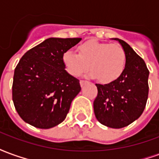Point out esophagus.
Listing matches in <instances>:
<instances>
[{"mask_svg":"<svg viewBox=\"0 0 159 159\" xmlns=\"http://www.w3.org/2000/svg\"><path fill=\"white\" fill-rule=\"evenodd\" d=\"M88 83V81H85V80H81L80 81V84H81V86L83 87L84 84H86V83Z\"/></svg>","mask_w":159,"mask_h":159,"instance_id":"1","label":"esophagus"}]
</instances>
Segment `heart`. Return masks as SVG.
<instances>
[{
  "label": "heart",
  "mask_w": 159,
  "mask_h": 159,
  "mask_svg": "<svg viewBox=\"0 0 159 159\" xmlns=\"http://www.w3.org/2000/svg\"><path fill=\"white\" fill-rule=\"evenodd\" d=\"M79 53L68 49L63 52L62 63L70 75L79 76L91 68L89 76L101 83L117 80L126 66V53L118 44L102 43L90 40L78 48Z\"/></svg>",
  "instance_id": "obj_1"
}]
</instances>
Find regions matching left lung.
<instances>
[{
    "mask_svg": "<svg viewBox=\"0 0 159 159\" xmlns=\"http://www.w3.org/2000/svg\"><path fill=\"white\" fill-rule=\"evenodd\" d=\"M126 53V66L121 76L108 84H95L93 101L97 120L105 126L121 129L140 117L148 98L149 70L142 58L127 42L115 38Z\"/></svg>",
    "mask_w": 159,
    "mask_h": 159,
    "instance_id": "8db88e82",
    "label": "left lung"
}]
</instances>
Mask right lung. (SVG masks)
Wrapping results in <instances>:
<instances>
[{
  "mask_svg": "<svg viewBox=\"0 0 159 159\" xmlns=\"http://www.w3.org/2000/svg\"><path fill=\"white\" fill-rule=\"evenodd\" d=\"M81 40L48 38L20 59L14 70L12 101L25 123L50 129L66 119L81 86L66 70L62 54Z\"/></svg>",
  "mask_w": 159,
  "mask_h": 159,
  "instance_id": "1",
  "label": "right lung"
}]
</instances>
